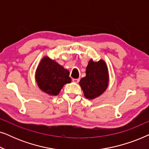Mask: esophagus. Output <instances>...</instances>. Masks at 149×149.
<instances>
[{"label":"esophagus","mask_w":149,"mask_h":149,"mask_svg":"<svg viewBox=\"0 0 149 149\" xmlns=\"http://www.w3.org/2000/svg\"><path fill=\"white\" fill-rule=\"evenodd\" d=\"M79 81H80V79H72L73 82H74L76 83H78L79 82Z\"/></svg>","instance_id":"obj_1"}]
</instances>
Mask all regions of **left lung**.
Masks as SVG:
<instances>
[{"label": "left lung", "mask_w": 149, "mask_h": 149, "mask_svg": "<svg viewBox=\"0 0 149 149\" xmlns=\"http://www.w3.org/2000/svg\"><path fill=\"white\" fill-rule=\"evenodd\" d=\"M86 76L79 81L86 98L93 100L106 91L109 85V74L107 65L103 60H89L86 68Z\"/></svg>", "instance_id": "left-lung-1"}]
</instances>
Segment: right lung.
Returning a JSON list of instances; mask_svg holds the SVG:
<instances>
[{"label":"right lung","instance_id":"1","mask_svg":"<svg viewBox=\"0 0 149 149\" xmlns=\"http://www.w3.org/2000/svg\"><path fill=\"white\" fill-rule=\"evenodd\" d=\"M70 72L47 56L40 60L36 70L35 79L38 87L48 95L59 94L63 86L71 82Z\"/></svg>","mask_w":149,"mask_h":149}]
</instances>
